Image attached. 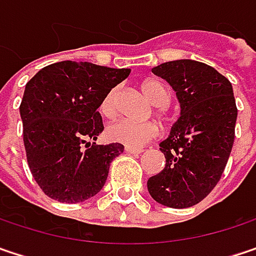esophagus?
Segmentation results:
<instances>
[{
  "mask_svg": "<svg viewBox=\"0 0 256 256\" xmlns=\"http://www.w3.org/2000/svg\"><path fill=\"white\" fill-rule=\"evenodd\" d=\"M126 152H128V154H132V155H138V154L142 152V150H140V148H130V146H126Z\"/></svg>",
  "mask_w": 256,
  "mask_h": 256,
  "instance_id": "esophagus-1",
  "label": "esophagus"
}]
</instances>
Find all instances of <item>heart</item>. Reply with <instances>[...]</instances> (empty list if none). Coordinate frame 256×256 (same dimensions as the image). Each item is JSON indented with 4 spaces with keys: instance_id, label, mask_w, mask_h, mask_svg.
I'll return each mask as SVG.
<instances>
[{
    "instance_id": "1",
    "label": "heart",
    "mask_w": 256,
    "mask_h": 256,
    "mask_svg": "<svg viewBox=\"0 0 256 256\" xmlns=\"http://www.w3.org/2000/svg\"><path fill=\"white\" fill-rule=\"evenodd\" d=\"M144 95L151 101L152 104L158 106V111L162 112L164 108L170 104L172 94L170 89L160 80L150 79L142 83ZM117 89H111L104 96L101 102V112L105 117H114L117 114ZM158 134V128L152 122L138 123L132 120H118L111 123L106 128V136L110 140L126 145L130 148H142Z\"/></svg>"
}]
</instances>
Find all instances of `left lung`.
Masks as SVG:
<instances>
[{"label":"left lung","instance_id":"8db88e82","mask_svg":"<svg viewBox=\"0 0 256 256\" xmlns=\"http://www.w3.org/2000/svg\"><path fill=\"white\" fill-rule=\"evenodd\" d=\"M180 102L167 139L160 144L166 167L148 180V192L170 208L196 205L218 183L234 142L238 108L232 83L214 67L176 60L152 68Z\"/></svg>","mask_w":256,"mask_h":256}]
</instances>
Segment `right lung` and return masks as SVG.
<instances>
[{
	"label": "right lung",
	"instance_id": "obj_1",
	"mask_svg": "<svg viewBox=\"0 0 256 256\" xmlns=\"http://www.w3.org/2000/svg\"><path fill=\"white\" fill-rule=\"evenodd\" d=\"M130 74L92 62L60 61L26 83L20 104L30 173L45 195L66 204L95 196L122 144L96 145L104 96Z\"/></svg>",
	"mask_w": 256,
	"mask_h": 256
}]
</instances>
